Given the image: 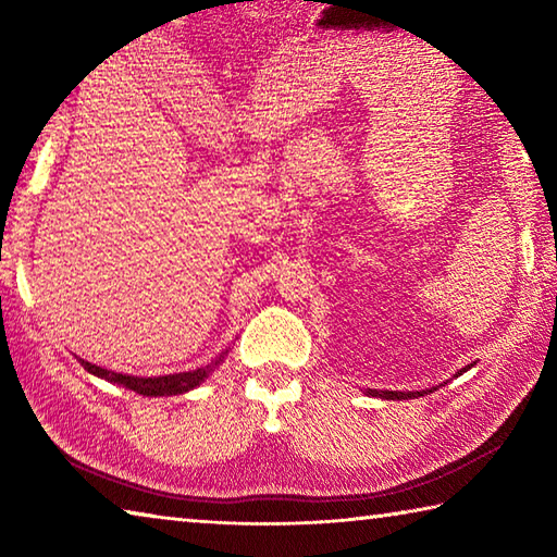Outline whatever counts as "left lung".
<instances>
[{
    "instance_id": "8db88e82",
    "label": "left lung",
    "mask_w": 557,
    "mask_h": 557,
    "mask_svg": "<svg viewBox=\"0 0 557 557\" xmlns=\"http://www.w3.org/2000/svg\"><path fill=\"white\" fill-rule=\"evenodd\" d=\"M383 395H388V398H414V395H410V393L408 395H405V393H383Z\"/></svg>"
}]
</instances>
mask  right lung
<instances>
[{
  "instance_id": "right-lung-1",
  "label": "right lung",
  "mask_w": 557,
  "mask_h": 557,
  "mask_svg": "<svg viewBox=\"0 0 557 557\" xmlns=\"http://www.w3.org/2000/svg\"><path fill=\"white\" fill-rule=\"evenodd\" d=\"M86 369L96 375H102V379L117 381L122 385H127L132 391H139L145 395H162V393H184L188 388H194L196 383L206 379V371L209 369H199L194 373H178V375H162V379H132V375H120V373H108L106 369H98V366L86 363Z\"/></svg>"
}]
</instances>
